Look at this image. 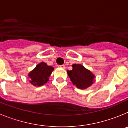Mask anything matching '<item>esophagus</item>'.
Returning a JSON list of instances; mask_svg holds the SVG:
<instances>
[{"instance_id":"esophagus-1","label":"esophagus","mask_w":128,"mask_h":128,"mask_svg":"<svg viewBox=\"0 0 128 128\" xmlns=\"http://www.w3.org/2000/svg\"><path fill=\"white\" fill-rule=\"evenodd\" d=\"M58 67L61 68H65V65H58Z\"/></svg>"}]
</instances>
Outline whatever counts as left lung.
I'll list each match as a JSON object with an SVG mask.
<instances>
[{"instance_id":"left-lung-1","label":"left lung","mask_w":128,"mask_h":128,"mask_svg":"<svg viewBox=\"0 0 128 128\" xmlns=\"http://www.w3.org/2000/svg\"><path fill=\"white\" fill-rule=\"evenodd\" d=\"M72 70H67L68 75L74 85L80 89H86L93 84L95 76L80 64H73Z\"/></svg>"}]
</instances>
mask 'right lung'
<instances>
[{"label":"right lung","instance_id":"right-lung-1","mask_svg":"<svg viewBox=\"0 0 128 128\" xmlns=\"http://www.w3.org/2000/svg\"><path fill=\"white\" fill-rule=\"evenodd\" d=\"M53 70L52 66H48L46 63H40L28 74L30 78L29 81L34 86H40L44 85L48 81V78Z\"/></svg>","mask_w":128,"mask_h":128}]
</instances>
